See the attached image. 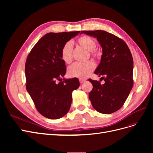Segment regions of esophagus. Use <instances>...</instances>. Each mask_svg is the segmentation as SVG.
<instances>
[{
  "label": "esophagus",
  "instance_id": "obj_1",
  "mask_svg": "<svg viewBox=\"0 0 153 153\" xmlns=\"http://www.w3.org/2000/svg\"><path fill=\"white\" fill-rule=\"evenodd\" d=\"M85 81V80L84 79H82V78H80V79H79V82H80V84H83V83H84Z\"/></svg>",
  "mask_w": 153,
  "mask_h": 153
}]
</instances>
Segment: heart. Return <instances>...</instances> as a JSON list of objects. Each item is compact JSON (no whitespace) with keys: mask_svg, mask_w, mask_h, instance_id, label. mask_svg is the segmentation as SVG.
Returning <instances> with one entry per match:
<instances>
[{"mask_svg":"<svg viewBox=\"0 0 153 153\" xmlns=\"http://www.w3.org/2000/svg\"><path fill=\"white\" fill-rule=\"evenodd\" d=\"M77 43L86 50L91 51L92 53L96 47L95 41L91 37L84 35L77 39ZM73 45L71 42L66 43L63 45L61 51V57L62 61L66 63H70L72 61ZM95 68V64L92 62H87L85 63L75 62L68 69V74L69 76L79 78H85Z\"/></svg>","mask_w":153,"mask_h":153,"instance_id":"heart-1","label":"heart"}]
</instances>
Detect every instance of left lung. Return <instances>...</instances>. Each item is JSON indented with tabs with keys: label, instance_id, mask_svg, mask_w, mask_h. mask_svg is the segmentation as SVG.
<instances>
[{
	"label": "left lung",
	"instance_id": "8db88e82",
	"mask_svg": "<svg viewBox=\"0 0 153 153\" xmlns=\"http://www.w3.org/2000/svg\"><path fill=\"white\" fill-rule=\"evenodd\" d=\"M82 33L96 38L103 50L94 73L101 76L105 84L89 79L93 86L89 100L98 112L114 113L122 107L133 87V61L130 50L123 39L105 30H84Z\"/></svg>",
	"mask_w": 153,
	"mask_h": 153
}]
</instances>
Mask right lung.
Segmentation results:
<instances>
[{
  "mask_svg": "<svg viewBox=\"0 0 153 153\" xmlns=\"http://www.w3.org/2000/svg\"><path fill=\"white\" fill-rule=\"evenodd\" d=\"M80 32L45 34L27 58L26 89L36 109L47 118L57 119L65 115L70 108L72 92L80 86L76 78L62 80L61 77L66 74V65L61 57L63 45Z\"/></svg>",
  "mask_w": 153,
  "mask_h": 153,
  "instance_id": "right-lung-1",
  "label": "right lung"
}]
</instances>
